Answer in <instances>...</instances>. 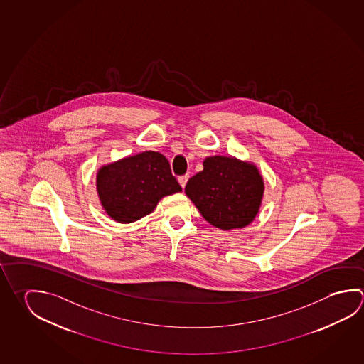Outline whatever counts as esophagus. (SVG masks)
<instances>
[{"label":"esophagus","mask_w":364,"mask_h":364,"mask_svg":"<svg viewBox=\"0 0 364 364\" xmlns=\"http://www.w3.org/2000/svg\"><path fill=\"white\" fill-rule=\"evenodd\" d=\"M178 180H179V184L181 185V188L184 189L185 185H186L188 180H189V175H188V173H186V175H183V176H180Z\"/></svg>","instance_id":"obj_1"}]
</instances>
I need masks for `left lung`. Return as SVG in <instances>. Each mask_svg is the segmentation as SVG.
Returning <instances> with one entry per match:
<instances>
[{"instance_id":"left-lung-1","label":"left lung","mask_w":364,"mask_h":364,"mask_svg":"<svg viewBox=\"0 0 364 364\" xmlns=\"http://www.w3.org/2000/svg\"><path fill=\"white\" fill-rule=\"evenodd\" d=\"M264 183L253 162L232 156H210L203 171L185 186V194L207 223L217 229H242L261 208Z\"/></svg>"}]
</instances>
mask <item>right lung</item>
Returning a JSON list of instances; mask_svg holds the SVG:
<instances>
[{
  "label": "right lung",
  "instance_id": "right-lung-1",
  "mask_svg": "<svg viewBox=\"0 0 364 364\" xmlns=\"http://www.w3.org/2000/svg\"><path fill=\"white\" fill-rule=\"evenodd\" d=\"M96 186L103 210L120 223L141 220L154 212L162 198L181 191L166 157L154 151L100 167Z\"/></svg>",
  "mask_w": 364,
  "mask_h": 364
}]
</instances>
